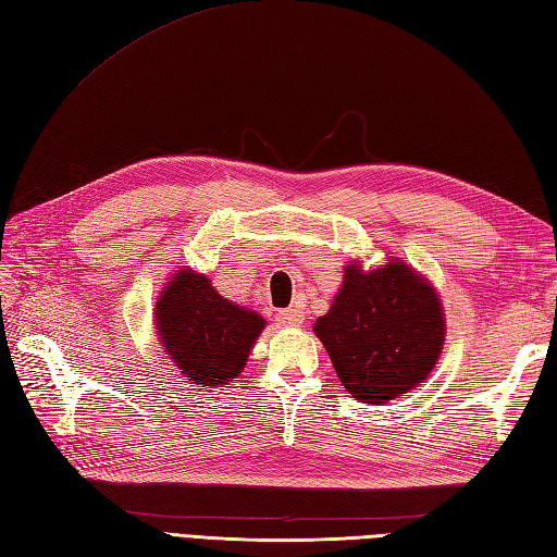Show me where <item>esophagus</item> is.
Wrapping results in <instances>:
<instances>
[{"label":"esophagus","mask_w":557,"mask_h":557,"mask_svg":"<svg viewBox=\"0 0 557 557\" xmlns=\"http://www.w3.org/2000/svg\"><path fill=\"white\" fill-rule=\"evenodd\" d=\"M277 322H280L282 326H301V324H304V310H298V308L280 310Z\"/></svg>","instance_id":"34e87169"}]
</instances>
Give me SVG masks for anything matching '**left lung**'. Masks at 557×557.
Instances as JSON below:
<instances>
[{
  "mask_svg": "<svg viewBox=\"0 0 557 557\" xmlns=\"http://www.w3.org/2000/svg\"><path fill=\"white\" fill-rule=\"evenodd\" d=\"M312 332L355 400L383 405L431 376L447 322L431 280L391 256L372 270L350 261L330 312Z\"/></svg>",
  "mask_w": 557,
  "mask_h": 557,
  "instance_id": "8db88e82",
  "label": "left lung"
}]
</instances>
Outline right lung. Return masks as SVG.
I'll list each match as a JSON object with an SVG mask.
<instances>
[{"label":"right lung","mask_w":557,"mask_h":557,"mask_svg":"<svg viewBox=\"0 0 557 557\" xmlns=\"http://www.w3.org/2000/svg\"><path fill=\"white\" fill-rule=\"evenodd\" d=\"M154 330L174 367L205 391L227 386L242 374L265 320L227 301L207 275L183 265L157 296Z\"/></svg>","instance_id":"1"}]
</instances>
